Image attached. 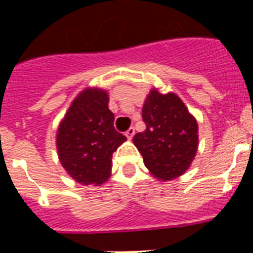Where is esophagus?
Listing matches in <instances>:
<instances>
[{"label": "esophagus", "mask_w": 253, "mask_h": 253, "mask_svg": "<svg viewBox=\"0 0 253 253\" xmlns=\"http://www.w3.org/2000/svg\"><path fill=\"white\" fill-rule=\"evenodd\" d=\"M134 133H135V129H134L133 126H131V128H129L128 130L125 131V135H126V138H128V139L130 140L131 138L134 137Z\"/></svg>", "instance_id": "esophagus-1"}]
</instances>
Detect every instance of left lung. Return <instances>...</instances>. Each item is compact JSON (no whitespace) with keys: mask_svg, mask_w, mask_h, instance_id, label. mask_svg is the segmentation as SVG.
<instances>
[{"mask_svg":"<svg viewBox=\"0 0 253 253\" xmlns=\"http://www.w3.org/2000/svg\"><path fill=\"white\" fill-rule=\"evenodd\" d=\"M146 130L134 135L149 173L160 181L182 176L199 147L198 122L176 93L152 88L142 110Z\"/></svg>","mask_w":253,"mask_h":253,"instance_id":"obj_1","label":"left lung"}]
</instances>
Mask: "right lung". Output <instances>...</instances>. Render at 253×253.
Instances as JSON below:
<instances>
[{"label":"right lung","mask_w":253,"mask_h":253,"mask_svg":"<svg viewBox=\"0 0 253 253\" xmlns=\"http://www.w3.org/2000/svg\"><path fill=\"white\" fill-rule=\"evenodd\" d=\"M109 93L87 87L78 93L58 125V157L76 182L99 186L111 175L113 153L126 140L114 128Z\"/></svg>","instance_id":"1"}]
</instances>
